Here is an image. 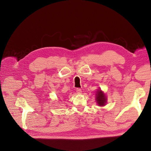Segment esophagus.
<instances>
[{
    "label": "esophagus",
    "mask_w": 151,
    "mask_h": 151,
    "mask_svg": "<svg viewBox=\"0 0 151 151\" xmlns=\"http://www.w3.org/2000/svg\"><path fill=\"white\" fill-rule=\"evenodd\" d=\"M76 93H77V94H81V93H82L81 89H80V88H77V89H76Z\"/></svg>",
    "instance_id": "obj_1"
}]
</instances>
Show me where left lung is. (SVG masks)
Listing matches in <instances>:
<instances>
[{
  "mask_svg": "<svg viewBox=\"0 0 151 151\" xmlns=\"http://www.w3.org/2000/svg\"><path fill=\"white\" fill-rule=\"evenodd\" d=\"M96 99L97 103L100 106H104L106 101V97H105V95L101 90H99L98 91V93L96 94Z\"/></svg>",
  "mask_w": 151,
  "mask_h": 151,
  "instance_id": "1",
  "label": "left lung"
}]
</instances>
